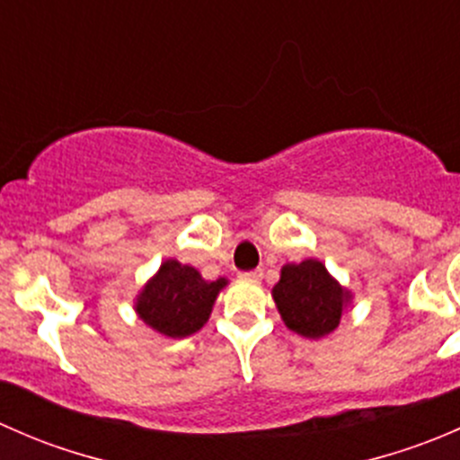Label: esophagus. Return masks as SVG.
I'll return each mask as SVG.
<instances>
[{
  "label": "esophagus",
  "instance_id": "1",
  "mask_svg": "<svg viewBox=\"0 0 460 460\" xmlns=\"http://www.w3.org/2000/svg\"><path fill=\"white\" fill-rule=\"evenodd\" d=\"M240 278H243V280L258 282L260 278H262V269H253V271H243V273H240Z\"/></svg>",
  "mask_w": 460,
  "mask_h": 460
}]
</instances>
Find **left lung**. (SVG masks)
Instances as JSON below:
<instances>
[{"label": "left lung", "mask_w": 460, "mask_h": 460, "mask_svg": "<svg viewBox=\"0 0 460 460\" xmlns=\"http://www.w3.org/2000/svg\"><path fill=\"white\" fill-rule=\"evenodd\" d=\"M273 298L287 327L300 336L320 338L338 327L349 294L329 276L323 262L305 260L282 267Z\"/></svg>", "instance_id": "obj_1"}]
</instances>
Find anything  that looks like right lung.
Returning <instances> with one entry per match:
<instances>
[{
	"mask_svg": "<svg viewBox=\"0 0 460 460\" xmlns=\"http://www.w3.org/2000/svg\"><path fill=\"white\" fill-rule=\"evenodd\" d=\"M225 285V278L207 282L189 264L166 260L137 298V314L148 327L164 336H191L211 316L217 291Z\"/></svg>",
	"mask_w": 460,
	"mask_h": 460,
	"instance_id": "add662e5",
	"label": "right lung"
}]
</instances>
